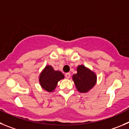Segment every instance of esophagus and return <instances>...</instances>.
I'll return each mask as SVG.
<instances>
[{
  "mask_svg": "<svg viewBox=\"0 0 129 129\" xmlns=\"http://www.w3.org/2000/svg\"><path fill=\"white\" fill-rule=\"evenodd\" d=\"M65 76H66V78H67V79H69V78H70L71 77V74L69 73H66V74H65Z\"/></svg>",
  "mask_w": 129,
  "mask_h": 129,
  "instance_id": "1",
  "label": "esophagus"
}]
</instances>
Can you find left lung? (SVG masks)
I'll return each instance as SVG.
<instances>
[{
	"label": "left lung",
	"mask_w": 129,
	"mask_h": 129,
	"mask_svg": "<svg viewBox=\"0 0 129 129\" xmlns=\"http://www.w3.org/2000/svg\"><path fill=\"white\" fill-rule=\"evenodd\" d=\"M76 69L77 73L73 76L76 89L81 93H87L97 83V75L84 65H79Z\"/></svg>",
	"instance_id": "1"
}]
</instances>
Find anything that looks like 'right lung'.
Masks as SVG:
<instances>
[{
    "instance_id": "obj_1",
    "label": "right lung",
    "mask_w": 129,
    "mask_h": 129,
    "mask_svg": "<svg viewBox=\"0 0 129 129\" xmlns=\"http://www.w3.org/2000/svg\"><path fill=\"white\" fill-rule=\"evenodd\" d=\"M63 78V73L59 71H55L52 66L47 65L39 74V82L44 90L52 92L56 88L58 82Z\"/></svg>"
}]
</instances>
